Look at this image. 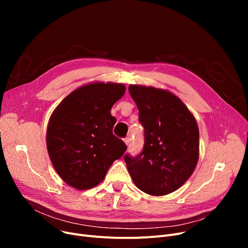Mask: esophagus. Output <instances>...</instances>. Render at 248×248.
<instances>
[{"label": "esophagus", "mask_w": 248, "mask_h": 248, "mask_svg": "<svg viewBox=\"0 0 248 248\" xmlns=\"http://www.w3.org/2000/svg\"><path fill=\"white\" fill-rule=\"evenodd\" d=\"M124 144H125L126 146H128V145H129V138L124 139Z\"/></svg>", "instance_id": "34e87169"}]
</instances>
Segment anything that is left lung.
<instances>
[{"mask_svg":"<svg viewBox=\"0 0 248 248\" xmlns=\"http://www.w3.org/2000/svg\"><path fill=\"white\" fill-rule=\"evenodd\" d=\"M128 91L145 127V146L136 158L125 155L124 162L140 190L164 196L183 185L197 166V122L171 91L138 84L129 85Z\"/></svg>","mask_w":248,"mask_h":248,"instance_id":"1","label":"left lung"}]
</instances>
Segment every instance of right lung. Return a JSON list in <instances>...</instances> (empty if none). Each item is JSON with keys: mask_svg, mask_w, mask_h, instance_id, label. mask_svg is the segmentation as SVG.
Here are the masks:
<instances>
[{"mask_svg": "<svg viewBox=\"0 0 248 248\" xmlns=\"http://www.w3.org/2000/svg\"><path fill=\"white\" fill-rule=\"evenodd\" d=\"M124 93L122 83L91 82L72 91L52 112L47 151L57 174L70 187H95L126 151L112 134L116 120L110 113Z\"/></svg>", "mask_w": 248, "mask_h": 248, "instance_id": "obj_1", "label": "right lung"}]
</instances>
